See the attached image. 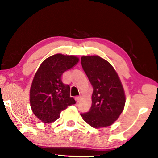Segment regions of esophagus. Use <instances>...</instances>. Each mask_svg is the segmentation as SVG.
Masks as SVG:
<instances>
[{
	"label": "esophagus",
	"instance_id": "obj_1",
	"mask_svg": "<svg viewBox=\"0 0 158 158\" xmlns=\"http://www.w3.org/2000/svg\"><path fill=\"white\" fill-rule=\"evenodd\" d=\"M75 100H76V101H77V102H79V101H80L81 97H80V96L76 97V98H75Z\"/></svg>",
	"mask_w": 158,
	"mask_h": 158
}]
</instances>
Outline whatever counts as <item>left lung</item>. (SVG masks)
<instances>
[{
  "label": "left lung",
  "instance_id": "obj_1",
  "mask_svg": "<svg viewBox=\"0 0 158 158\" xmlns=\"http://www.w3.org/2000/svg\"><path fill=\"white\" fill-rule=\"evenodd\" d=\"M81 63L93 88L90 109L81 114V117L95 128L110 126L126 101L120 79L112 65L98 55L82 56Z\"/></svg>",
  "mask_w": 158,
  "mask_h": 158
}]
</instances>
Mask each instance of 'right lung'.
I'll return each instance as SVG.
<instances>
[{
    "label": "right lung",
    "instance_id": "add662e5",
    "mask_svg": "<svg viewBox=\"0 0 158 158\" xmlns=\"http://www.w3.org/2000/svg\"><path fill=\"white\" fill-rule=\"evenodd\" d=\"M79 61L74 55L56 54L44 60L38 69L30 89V103L33 114L41 122H55L62 111L76 103L70 97V86L63 83L61 77Z\"/></svg>",
    "mask_w": 158,
    "mask_h": 158
}]
</instances>
